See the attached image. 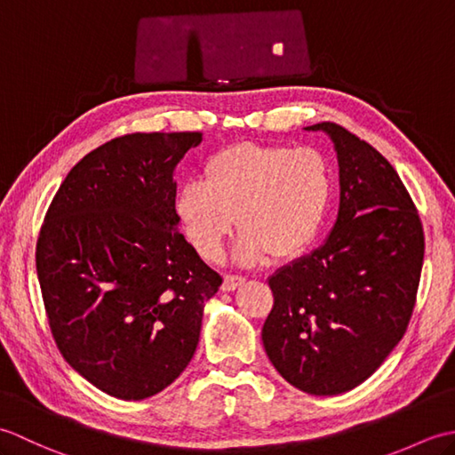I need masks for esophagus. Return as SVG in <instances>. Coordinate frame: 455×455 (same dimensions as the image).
Instances as JSON below:
<instances>
[{
  "label": "esophagus",
  "instance_id": "esophagus-1",
  "mask_svg": "<svg viewBox=\"0 0 455 455\" xmlns=\"http://www.w3.org/2000/svg\"><path fill=\"white\" fill-rule=\"evenodd\" d=\"M243 283H244V277L227 274L222 277V291H235V289H238Z\"/></svg>",
  "mask_w": 455,
  "mask_h": 455
}]
</instances>
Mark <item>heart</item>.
I'll return each instance as SVG.
<instances>
[{"mask_svg":"<svg viewBox=\"0 0 455 455\" xmlns=\"http://www.w3.org/2000/svg\"><path fill=\"white\" fill-rule=\"evenodd\" d=\"M334 196L331 164L315 148L240 142L203 166V183H183L176 215L203 258H217L235 220L246 264L293 259L313 246Z\"/></svg>","mask_w":455,"mask_h":455,"instance_id":"heart-1","label":"heart"}]
</instances>
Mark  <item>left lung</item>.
I'll return each instance as SVG.
<instances>
[{
    "label": "left lung",
    "mask_w": 455,
    "mask_h": 455,
    "mask_svg": "<svg viewBox=\"0 0 455 455\" xmlns=\"http://www.w3.org/2000/svg\"><path fill=\"white\" fill-rule=\"evenodd\" d=\"M334 144L340 207L313 252L267 279L274 308L262 340L269 362L308 395L363 383L407 331L424 259V233L399 173L336 123H318Z\"/></svg>",
    "instance_id": "left-lung-1"
}]
</instances>
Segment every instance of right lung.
I'll use <instances>...</instances> for the list:
<instances>
[{"mask_svg":"<svg viewBox=\"0 0 455 455\" xmlns=\"http://www.w3.org/2000/svg\"><path fill=\"white\" fill-rule=\"evenodd\" d=\"M199 132H137L84 156L48 207L36 274L64 360L103 393L166 389L222 277L180 233L176 166Z\"/></svg>","mask_w":455,"mask_h":455,"instance_id":"1","label":"right lung"}]
</instances>
